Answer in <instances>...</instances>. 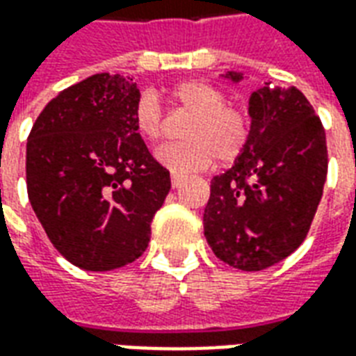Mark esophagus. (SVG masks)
<instances>
[{
    "label": "esophagus",
    "instance_id": "esophagus-1",
    "mask_svg": "<svg viewBox=\"0 0 356 356\" xmlns=\"http://www.w3.org/2000/svg\"><path fill=\"white\" fill-rule=\"evenodd\" d=\"M183 175H177V173H171V185H173V188H177L181 183H183Z\"/></svg>",
    "mask_w": 356,
    "mask_h": 356
}]
</instances>
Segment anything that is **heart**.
Instances as JSON below:
<instances>
[{
	"label": "heart",
	"mask_w": 356,
	"mask_h": 356,
	"mask_svg": "<svg viewBox=\"0 0 356 356\" xmlns=\"http://www.w3.org/2000/svg\"><path fill=\"white\" fill-rule=\"evenodd\" d=\"M173 101L191 120L183 129V143L156 150V160L177 175L208 168L217 162L231 163L250 143V120L246 112L227 104V95L208 81L188 80L173 89ZM135 129L147 143L162 140L165 122L160 102L152 93H143L135 102Z\"/></svg>",
	"instance_id": "heart-1"
}]
</instances>
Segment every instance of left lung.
Wrapping results in <instances>:
<instances>
[{
	"label": "left lung",
	"instance_id": "1",
	"mask_svg": "<svg viewBox=\"0 0 356 356\" xmlns=\"http://www.w3.org/2000/svg\"><path fill=\"white\" fill-rule=\"evenodd\" d=\"M244 80L240 72L223 74ZM250 143L211 179L204 234L240 270H263L293 254L311 229L328 173L326 133L298 88L265 83L250 95Z\"/></svg>",
	"mask_w": 356,
	"mask_h": 356
}]
</instances>
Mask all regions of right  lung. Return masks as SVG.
Here are the masks:
<instances>
[{"label":"right lung","mask_w":356,"mask_h":356,"mask_svg":"<svg viewBox=\"0 0 356 356\" xmlns=\"http://www.w3.org/2000/svg\"><path fill=\"white\" fill-rule=\"evenodd\" d=\"M137 83L95 74L47 102L26 143L28 198L51 244L83 270H114L150 242L171 188L135 129Z\"/></svg>","instance_id":"1"}]
</instances>
